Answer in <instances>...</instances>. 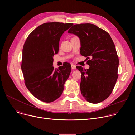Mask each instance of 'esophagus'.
<instances>
[{"label": "esophagus", "mask_w": 135, "mask_h": 135, "mask_svg": "<svg viewBox=\"0 0 135 135\" xmlns=\"http://www.w3.org/2000/svg\"><path fill=\"white\" fill-rule=\"evenodd\" d=\"M71 69H76V66L74 65H71Z\"/></svg>", "instance_id": "34e87169"}]
</instances>
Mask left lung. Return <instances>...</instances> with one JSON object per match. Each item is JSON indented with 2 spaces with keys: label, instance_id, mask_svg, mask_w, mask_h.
I'll list each match as a JSON object with an SVG mask.
<instances>
[{
  "label": "left lung",
  "instance_id": "left-lung-1",
  "mask_svg": "<svg viewBox=\"0 0 135 135\" xmlns=\"http://www.w3.org/2000/svg\"><path fill=\"white\" fill-rule=\"evenodd\" d=\"M68 32L80 40V53L89 59L90 67L81 73V92L86 101L99 103L111 94L118 78L119 57L110 35L106 31L91 23L75 25Z\"/></svg>",
  "mask_w": 135,
  "mask_h": 135
}]
</instances>
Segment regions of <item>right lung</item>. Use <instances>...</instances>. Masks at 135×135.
<instances>
[{
	"label": "right lung",
	"mask_w": 135,
	"mask_h": 135,
	"mask_svg": "<svg viewBox=\"0 0 135 135\" xmlns=\"http://www.w3.org/2000/svg\"><path fill=\"white\" fill-rule=\"evenodd\" d=\"M73 23L48 22L37 27L28 36L22 50L21 69L25 84L38 99L51 103L59 98L69 78L71 66L66 62L53 66V56L59 52L64 32Z\"/></svg>",
	"instance_id": "1"
}]
</instances>
